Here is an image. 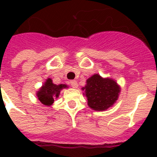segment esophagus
Returning <instances> with one entry per match:
<instances>
[{"instance_id": "obj_1", "label": "esophagus", "mask_w": 157, "mask_h": 157, "mask_svg": "<svg viewBox=\"0 0 157 157\" xmlns=\"http://www.w3.org/2000/svg\"><path fill=\"white\" fill-rule=\"evenodd\" d=\"M70 84L71 86V87H73V88H77L78 87V83L75 80H72V81H71Z\"/></svg>"}]
</instances>
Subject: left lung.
<instances>
[{"mask_svg": "<svg viewBox=\"0 0 157 157\" xmlns=\"http://www.w3.org/2000/svg\"><path fill=\"white\" fill-rule=\"evenodd\" d=\"M83 90H85L88 105L95 111L106 110L113 105L120 92L114 80L102 78L99 75L88 78Z\"/></svg>", "mask_w": 157, "mask_h": 157, "instance_id": "obj_1", "label": "left lung"}]
</instances>
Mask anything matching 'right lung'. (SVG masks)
<instances>
[{
  "label": "right lung",
  "instance_id": "right-lung-1",
  "mask_svg": "<svg viewBox=\"0 0 157 157\" xmlns=\"http://www.w3.org/2000/svg\"><path fill=\"white\" fill-rule=\"evenodd\" d=\"M67 86L63 84L55 85L51 78H48L45 85L42 86L40 90L37 93L38 100L45 106H49L54 102V98H58L60 90L66 88Z\"/></svg>",
  "mask_w": 157,
  "mask_h": 157
}]
</instances>
